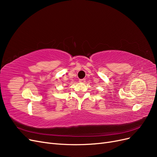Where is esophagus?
Instances as JSON below:
<instances>
[{"mask_svg":"<svg viewBox=\"0 0 157 157\" xmlns=\"http://www.w3.org/2000/svg\"><path fill=\"white\" fill-rule=\"evenodd\" d=\"M79 82H81V83H85V82H86V80H85V79H80V80H79Z\"/></svg>","mask_w":157,"mask_h":157,"instance_id":"34e87169","label":"esophagus"}]
</instances>
